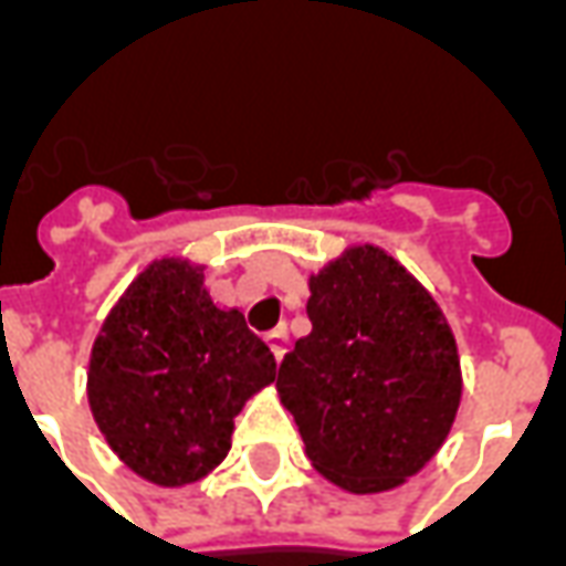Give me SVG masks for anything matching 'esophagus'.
Returning a JSON list of instances; mask_svg holds the SVG:
<instances>
[{"label":"esophagus","mask_w":566,"mask_h":566,"mask_svg":"<svg viewBox=\"0 0 566 566\" xmlns=\"http://www.w3.org/2000/svg\"><path fill=\"white\" fill-rule=\"evenodd\" d=\"M266 345H270V352L275 355V360H282L284 352H287V345H291V336H287V331H272L266 333Z\"/></svg>","instance_id":"1"}]
</instances>
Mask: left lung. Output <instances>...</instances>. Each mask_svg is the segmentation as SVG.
Returning a JSON list of instances; mask_svg holds the SVG:
<instances>
[{
  "instance_id": "8db88e82",
  "label": "left lung",
  "mask_w": 566,
  "mask_h": 566,
  "mask_svg": "<svg viewBox=\"0 0 566 566\" xmlns=\"http://www.w3.org/2000/svg\"><path fill=\"white\" fill-rule=\"evenodd\" d=\"M312 333L279 369V397L306 458L352 494L394 491L449 437L463 379L442 308L373 242L348 245L308 275Z\"/></svg>"
}]
</instances>
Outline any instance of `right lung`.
Here are the masks:
<instances>
[{
  "instance_id": "right-lung-1",
  "label": "right lung",
  "mask_w": 566,
  "mask_h": 566,
  "mask_svg": "<svg viewBox=\"0 0 566 566\" xmlns=\"http://www.w3.org/2000/svg\"><path fill=\"white\" fill-rule=\"evenodd\" d=\"M206 266L163 254L117 296L87 367L93 421L129 470L185 488L218 467L245 403L275 381L270 345L218 306Z\"/></svg>"
}]
</instances>
